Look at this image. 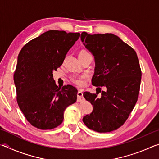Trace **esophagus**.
<instances>
[{"label":"esophagus","instance_id":"34e87169","mask_svg":"<svg viewBox=\"0 0 159 159\" xmlns=\"http://www.w3.org/2000/svg\"><path fill=\"white\" fill-rule=\"evenodd\" d=\"M83 99V90L80 89L79 92L77 93V101L78 102H81Z\"/></svg>","mask_w":159,"mask_h":159}]
</instances>
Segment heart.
Listing matches in <instances>:
<instances>
[{
	"label": "heart",
	"mask_w": 159,
	"mask_h": 159,
	"mask_svg": "<svg viewBox=\"0 0 159 159\" xmlns=\"http://www.w3.org/2000/svg\"><path fill=\"white\" fill-rule=\"evenodd\" d=\"M87 52L85 50H82L80 51L79 54H83ZM84 79L85 76H74L71 78V81L74 83L75 84L79 85H82L83 83H84Z\"/></svg>",
	"instance_id": "heart-1"
}]
</instances>
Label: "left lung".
I'll list each match as a JSON object with an SVG mask.
<instances>
[{"mask_svg":"<svg viewBox=\"0 0 159 159\" xmlns=\"http://www.w3.org/2000/svg\"><path fill=\"white\" fill-rule=\"evenodd\" d=\"M80 40L95 58L92 84L106 88L100 96L98 95L101 90L96 94L83 93L93 109L83 121L98 133L115 130L125 122L138 101L142 76L138 55L130 45L112 34L83 32Z\"/></svg>","mask_w":159,"mask_h":159,"instance_id":"8db88e82","label":"left lung"}]
</instances>
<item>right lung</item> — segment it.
I'll return each mask as SVG.
<instances>
[{
    "label": "right lung",
    "instance_id": "right-lung-1",
    "mask_svg": "<svg viewBox=\"0 0 159 159\" xmlns=\"http://www.w3.org/2000/svg\"><path fill=\"white\" fill-rule=\"evenodd\" d=\"M80 34L50 30L21 48L14 74L19 107L31 124L50 130L63 121L64 111L75 103L78 90L71 85L60 88L53 71L62 64L66 53Z\"/></svg>",
    "mask_w": 159,
    "mask_h": 159
}]
</instances>
